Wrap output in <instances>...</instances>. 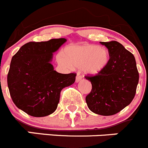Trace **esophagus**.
Listing matches in <instances>:
<instances>
[{
  "instance_id": "obj_1",
  "label": "esophagus",
  "mask_w": 148,
  "mask_h": 148,
  "mask_svg": "<svg viewBox=\"0 0 148 148\" xmlns=\"http://www.w3.org/2000/svg\"><path fill=\"white\" fill-rule=\"evenodd\" d=\"M82 79V76L80 74H77V77H76V82H78Z\"/></svg>"
}]
</instances>
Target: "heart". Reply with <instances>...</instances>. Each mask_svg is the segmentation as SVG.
Instances as JSON below:
<instances>
[{
    "label": "heart",
    "mask_w": 148,
    "mask_h": 148,
    "mask_svg": "<svg viewBox=\"0 0 148 148\" xmlns=\"http://www.w3.org/2000/svg\"><path fill=\"white\" fill-rule=\"evenodd\" d=\"M57 60L66 69L79 68L88 75H96L103 71L110 62V53L106 48L93 45L71 46L57 55Z\"/></svg>",
    "instance_id": "1"
}]
</instances>
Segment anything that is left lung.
<instances>
[{
  "label": "left lung",
  "mask_w": 148,
  "mask_h": 148,
  "mask_svg": "<svg viewBox=\"0 0 148 148\" xmlns=\"http://www.w3.org/2000/svg\"><path fill=\"white\" fill-rule=\"evenodd\" d=\"M108 49L110 62L96 75H86L92 90L86 96L90 110L100 114L113 115L130 104L136 94L139 72L133 54L116 41L101 42Z\"/></svg>",
  "instance_id": "obj_1"
}]
</instances>
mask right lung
Here are the masks:
<instances>
[{"instance_id": "1", "label": "right lung", "mask_w": 148, "mask_h": 148, "mask_svg": "<svg viewBox=\"0 0 148 148\" xmlns=\"http://www.w3.org/2000/svg\"><path fill=\"white\" fill-rule=\"evenodd\" d=\"M66 41L53 38L28 42L12 57L7 76L15 105L33 117H45L56 110L60 91L75 82V73L60 74L50 63L53 52Z\"/></svg>"}]
</instances>
